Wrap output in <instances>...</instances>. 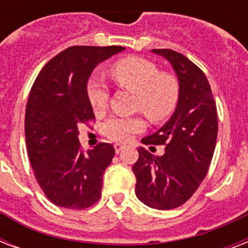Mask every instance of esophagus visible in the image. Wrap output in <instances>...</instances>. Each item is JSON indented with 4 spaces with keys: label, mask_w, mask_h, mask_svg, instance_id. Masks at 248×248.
<instances>
[{
    "label": "esophagus",
    "mask_w": 248,
    "mask_h": 248,
    "mask_svg": "<svg viewBox=\"0 0 248 248\" xmlns=\"http://www.w3.org/2000/svg\"><path fill=\"white\" fill-rule=\"evenodd\" d=\"M114 149H116L117 155H120L121 152L126 149V145H124V144H114Z\"/></svg>",
    "instance_id": "34e87169"
}]
</instances>
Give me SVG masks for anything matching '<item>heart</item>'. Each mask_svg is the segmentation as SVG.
Here are the masks:
<instances>
[{
  "label": "heart",
  "mask_w": 248,
  "mask_h": 248,
  "mask_svg": "<svg viewBox=\"0 0 248 248\" xmlns=\"http://www.w3.org/2000/svg\"><path fill=\"white\" fill-rule=\"evenodd\" d=\"M109 75L117 85L136 93V109L141 110L152 122L167 120L175 110L180 96V83L176 76L159 71L151 60L139 56H127L114 62ZM87 99L96 113L107 108L109 99L108 87L101 79L91 78L87 83ZM145 127L141 117L109 118L103 124L104 135L116 143H127Z\"/></svg>",
  "instance_id": "obj_1"
}]
</instances>
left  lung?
<instances>
[{
    "label": "left lung",
    "instance_id": "left-lung-1",
    "mask_svg": "<svg viewBox=\"0 0 248 248\" xmlns=\"http://www.w3.org/2000/svg\"><path fill=\"white\" fill-rule=\"evenodd\" d=\"M153 52L173 67L180 96L165 126L141 140L145 145H165V155L139 148L132 171L136 197L152 208L171 210L184 204L207 173L217 138V112L210 83L196 64L170 48Z\"/></svg>",
    "mask_w": 248,
    "mask_h": 248
}]
</instances>
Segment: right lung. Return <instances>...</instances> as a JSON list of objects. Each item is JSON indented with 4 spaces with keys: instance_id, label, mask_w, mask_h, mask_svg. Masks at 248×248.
Returning <instances> with one entry per match:
<instances>
[{
    "instance_id": "1",
    "label": "right lung",
    "mask_w": 248,
    "mask_h": 248,
    "mask_svg": "<svg viewBox=\"0 0 248 248\" xmlns=\"http://www.w3.org/2000/svg\"><path fill=\"white\" fill-rule=\"evenodd\" d=\"M122 46H72L38 73L25 109V143L37 183L56 206L85 210L101 197L103 173L114 157L109 143L85 152L78 127L95 121L87 79Z\"/></svg>"
}]
</instances>
